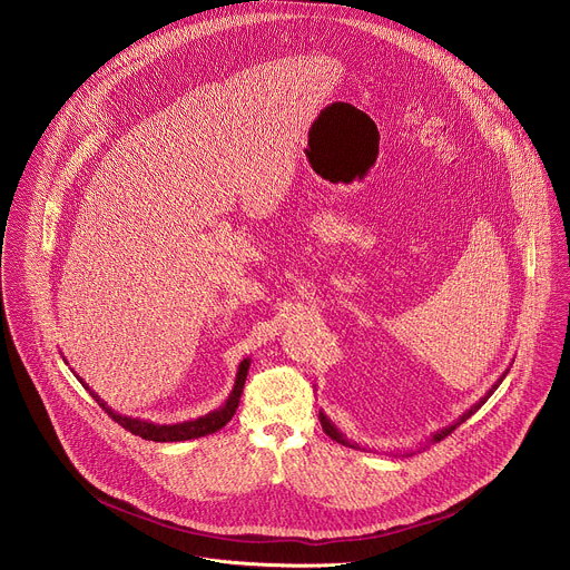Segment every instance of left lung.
<instances>
[{
    "label": "left lung",
    "mask_w": 570,
    "mask_h": 570,
    "mask_svg": "<svg viewBox=\"0 0 570 570\" xmlns=\"http://www.w3.org/2000/svg\"><path fill=\"white\" fill-rule=\"evenodd\" d=\"M507 373H509V371H504V373L500 375V380H498V382H495V384H493V386L487 391V395H484V397H480V400H478V402H475V404H473L469 411H463L461 416H459V419H456L452 425H448V428H443V430L434 432V434H432V439H430V443H439L441 439H445L448 434H452V432H454V430H456L461 423L469 421V419L473 416V413H475V411H478V409H480V406H482V404H484V402H487V400L493 395V391H495V389L502 384V380H504V375H507ZM321 425H323L325 434H327V436H332L336 443H343V445H350V448H358V443L350 441V439H347V436H345V434H343V432H341V430H338V428H336V425H334V423L327 419V413H325L323 409H321ZM425 448H428V445H425ZM421 450H423V448H421ZM406 454H413V452H406Z\"/></svg>",
    "instance_id": "left-lung-1"
}]
</instances>
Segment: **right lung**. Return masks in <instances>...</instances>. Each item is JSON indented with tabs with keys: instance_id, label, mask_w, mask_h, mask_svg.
Instances as JSON below:
<instances>
[{
	"instance_id": "obj_1",
	"label": "right lung",
	"mask_w": 570,
	"mask_h": 570,
	"mask_svg": "<svg viewBox=\"0 0 570 570\" xmlns=\"http://www.w3.org/2000/svg\"><path fill=\"white\" fill-rule=\"evenodd\" d=\"M247 371H249V358H243L240 366H238V373H236V382H234V389L229 393V397L225 400V404L220 409H214L206 413V416H199L195 421H184V423H175V425H157V423H149V421H140V419H131V416H122V413L114 411L105 400H101L95 391H90L83 380L77 375V380L86 386V391H90V395L97 400V404L105 409L109 416L122 425L125 430H129L131 434L145 439V441H157V443H173V441H190V439H199V436H206V434H214L218 430H223L232 416L238 409V402H240V393H243V386H245V380H247Z\"/></svg>"
}]
</instances>
